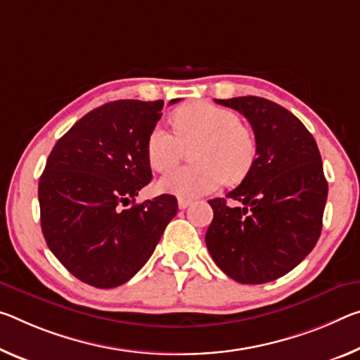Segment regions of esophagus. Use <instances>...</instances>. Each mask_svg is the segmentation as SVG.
I'll return each mask as SVG.
<instances>
[{
  "label": "esophagus",
  "instance_id": "34e87169",
  "mask_svg": "<svg viewBox=\"0 0 360 360\" xmlns=\"http://www.w3.org/2000/svg\"><path fill=\"white\" fill-rule=\"evenodd\" d=\"M192 202L191 200H187V198H178V207L181 208V210H186L187 207H189Z\"/></svg>",
  "mask_w": 360,
  "mask_h": 360
}]
</instances>
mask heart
Masks as SVG:
<instances>
[{
    "label": "heart",
    "instance_id": "1",
    "mask_svg": "<svg viewBox=\"0 0 360 360\" xmlns=\"http://www.w3.org/2000/svg\"><path fill=\"white\" fill-rule=\"evenodd\" d=\"M174 127L157 123L147 136L146 153L150 167L165 171L174 167L186 147L195 146L198 165L168 171L158 181V189L179 198H195L214 192L226 179L242 181L256 158L253 134L242 127L240 117L229 108L195 102L178 108Z\"/></svg>",
    "mask_w": 360,
    "mask_h": 360
}]
</instances>
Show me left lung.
<instances>
[{"label":"left lung","mask_w":360,"mask_h":360,"mask_svg":"<svg viewBox=\"0 0 360 360\" xmlns=\"http://www.w3.org/2000/svg\"><path fill=\"white\" fill-rule=\"evenodd\" d=\"M214 101L248 120L256 158L240 186L208 202L214 216L205 242L236 282H272L298 266L321 237L328 193L321 152L304 124L276 102L256 96Z\"/></svg>","instance_id":"obj_1"}]
</instances>
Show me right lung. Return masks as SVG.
<instances>
[{
  "instance_id": "obj_1",
  "label": "right lung",
  "mask_w": 360,
  "mask_h": 360,
  "mask_svg": "<svg viewBox=\"0 0 360 360\" xmlns=\"http://www.w3.org/2000/svg\"><path fill=\"white\" fill-rule=\"evenodd\" d=\"M162 108L163 101L136 99L94 108L56 142L39 178L44 240L68 272L96 288L128 282L178 213L168 193L134 203L152 179L146 144Z\"/></svg>"
}]
</instances>
